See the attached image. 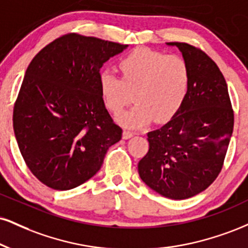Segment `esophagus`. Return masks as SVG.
<instances>
[{"instance_id":"1","label":"esophagus","mask_w":248,"mask_h":248,"mask_svg":"<svg viewBox=\"0 0 248 248\" xmlns=\"http://www.w3.org/2000/svg\"><path fill=\"white\" fill-rule=\"evenodd\" d=\"M135 134H134L133 132H130V130H124V134H122V137H124V140H128L130 139V137H133Z\"/></svg>"}]
</instances>
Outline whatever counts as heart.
Segmentation results:
<instances>
[{"label": "heart", "instance_id": "b5f03b06", "mask_svg": "<svg viewBox=\"0 0 248 248\" xmlns=\"http://www.w3.org/2000/svg\"><path fill=\"white\" fill-rule=\"evenodd\" d=\"M119 77L101 71L99 89L106 108L118 115L134 100L136 105L119 119L127 127L139 128L151 120L165 122L183 105L189 88L190 73L179 55L137 48L119 62Z\"/></svg>", "mask_w": 248, "mask_h": 248}]
</instances>
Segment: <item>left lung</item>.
Segmentation results:
<instances>
[{
	"mask_svg": "<svg viewBox=\"0 0 248 248\" xmlns=\"http://www.w3.org/2000/svg\"><path fill=\"white\" fill-rule=\"evenodd\" d=\"M177 46L189 67V88L168 124L148 133L149 151L139 174L160 195L189 199L207 189L219 174L233 132V109L219 68L201 49Z\"/></svg>",
	"mask_w": 248,
	"mask_h": 248,
	"instance_id": "obj_1",
	"label": "left lung"
}]
</instances>
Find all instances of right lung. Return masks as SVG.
Wrapping results in <instances>:
<instances>
[{
    "label": "right lung",
    "mask_w": 248,
    "mask_h": 248,
    "mask_svg": "<svg viewBox=\"0 0 248 248\" xmlns=\"http://www.w3.org/2000/svg\"><path fill=\"white\" fill-rule=\"evenodd\" d=\"M121 45L77 33L44 47L26 69L14 107V132L30 171L50 188L68 190L99 171L122 129L100 94V68Z\"/></svg>",
    "instance_id": "obj_1"
}]
</instances>
